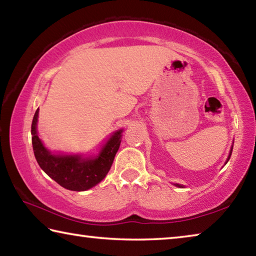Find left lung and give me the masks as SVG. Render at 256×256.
<instances>
[{
  "mask_svg": "<svg viewBox=\"0 0 256 256\" xmlns=\"http://www.w3.org/2000/svg\"><path fill=\"white\" fill-rule=\"evenodd\" d=\"M232 150H230V154H229V157H228V159H227V162L229 160V158H230V156H232ZM176 186H180V185H178V184H176Z\"/></svg>",
  "mask_w": 256,
  "mask_h": 256,
  "instance_id": "1",
  "label": "left lung"
}]
</instances>
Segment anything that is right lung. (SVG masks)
I'll use <instances>...</instances> for the list:
<instances>
[{"label": "right lung", "mask_w": 256, "mask_h": 256, "mask_svg": "<svg viewBox=\"0 0 256 256\" xmlns=\"http://www.w3.org/2000/svg\"><path fill=\"white\" fill-rule=\"evenodd\" d=\"M38 110L32 123V140L38 164L52 180L70 190H86L102 182L110 172L120 144L122 130L115 132L97 157L81 158L80 156H55L42 146L37 134Z\"/></svg>", "instance_id": "obj_1"}]
</instances>
